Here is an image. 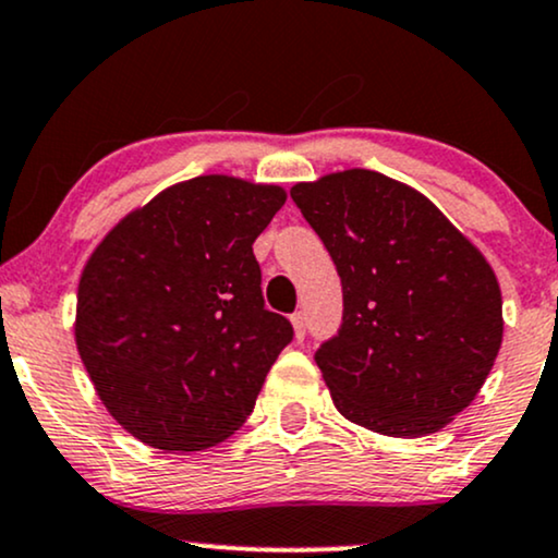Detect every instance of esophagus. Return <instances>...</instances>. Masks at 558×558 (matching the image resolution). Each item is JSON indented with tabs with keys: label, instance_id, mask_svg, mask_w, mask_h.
<instances>
[{
	"label": "esophagus",
	"instance_id": "1",
	"mask_svg": "<svg viewBox=\"0 0 558 558\" xmlns=\"http://www.w3.org/2000/svg\"><path fill=\"white\" fill-rule=\"evenodd\" d=\"M291 325H293V332H296V338H299V340L304 338V335H306V317H304V314H301V312L293 314Z\"/></svg>",
	"mask_w": 558,
	"mask_h": 558
}]
</instances>
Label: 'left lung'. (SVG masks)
<instances>
[{
    "instance_id": "8db88e82",
    "label": "left lung",
    "mask_w": 558,
    "mask_h": 558,
    "mask_svg": "<svg viewBox=\"0 0 558 558\" xmlns=\"http://www.w3.org/2000/svg\"><path fill=\"white\" fill-rule=\"evenodd\" d=\"M291 197L343 283V327L314 355L335 408L400 439L445 428L499 355L492 265L426 194L379 171L299 181Z\"/></svg>"
}]
</instances>
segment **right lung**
<instances>
[{"label": "right lung", "instance_id": "add662e5", "mask_svg": "<svg viewBox=\"0 0 558 558\" xmlns=\"http://www.w3.org/2000/svg\"><path fill=\"white\" fill-rule=\"evenodd\" d=\"M280 184L205 173L166 186L98 241L77 286L75 343L134 439L199 452L239 432L293 327L265 308L252 244Z\"/></svg>", "mask_w": 558, "mask_h": 558}]
</instances>
